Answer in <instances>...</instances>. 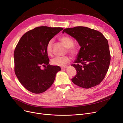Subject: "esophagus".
I'll return each instance as SVG.
<instances>
[{"instance_id":"obj_1","label":"esophagus","mask_w":123,"mask_h":123,"mask_svg":"<svg viewBox=\"0 0 123 123\" xmlns=\"http://www.w3.org/2000/svg\"><path fill=\"white\" fill-rule=\"evenodd\" d=\"M66 68H67V67H63L61 68V69L63 70V69H66Z\"/></svg>"}]
</instances>
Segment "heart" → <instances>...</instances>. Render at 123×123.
<instances>
[{
	"label": "heart",
	"mask_w": 123,
	"mask_h": 123,
	"mask_svg": "<svg viewBox=\"0 0 123 123\" xmlns=\"http://www.w3.org/2000/svg\"><path fill=\"white\" fill-rule=\"evenodd\" d=\"M60 40L65 45L67 48H68V52L73 56L77 54L78 52V49L77 47L74 46V41L71 38L67 36H63L60 38ZM53 40L51 39L48 42L46 45V52L48 55L51 56L52 54V45ZM71 61L70 58L69 56L56 57L52 60V64L53 65L59 66H65L67 64Z\"/></svg>",
	"instance_id": "heart-1"
}]
</instances>
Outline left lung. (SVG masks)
Wrapping results in <instances>:
<instances>
[{"label": "left lung", "instance_id": "obj_1", "mask_svg": "<svg viewBox=\"0 0 123 123\" xmlns=\"http://www.w3.org/2000/svg\"><path fill=\"white\" fill-rule=\"evenodd\" d=\"M62 32L74 38L81 47L71 65L77 71L72 81L86 89L99 85L104 79L111 61L107 39L100 32L83 26L66 28Z\"/></svg>", "mask_w": 123, "mask_h": 123}]
</instances>
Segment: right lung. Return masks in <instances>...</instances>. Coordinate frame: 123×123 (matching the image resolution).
Returning a JSON list of instances; mask_svg holds the SVG:
<instances>
[{
  "label": "right lung",
  "mask_w": 123,
  "mask_h": 123,
  "mask_svg": "<svg viewBox=\"0 0 123 123\" xmlns=\"http://www.w3.org/2000/svg\"><path fill=\"white\" fill-rule=\"evenodd\" d=\"M61 27L40 26L29 30L20 38L14 52V71L19 81L29 91L42 93L49 88L60 71L49 64L46 45L62 30ZM41 66L45 67L41 69Z\"/></svg>",
  "instance_id": "right-lung-1"
}]
</instances>
